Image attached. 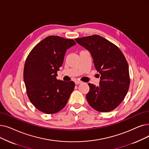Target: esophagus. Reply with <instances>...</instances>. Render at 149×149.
Here are the masks:
<instances>
[{
  "label": "esophagus",
  "instance_id": "1",
  "mask_svg": "<svg viewBox=\"0 0 149 149\" xmlns=\"http://www.w3.org/2000/svg\"><path fill=\"white\" fill-rule=\"evenodd\" d=\"M75 83L76 84V85H79V84L81 83V81H80V80H75Z\"/></svg>",
  "mask_w": 149,
  "mask_h": 149
}]
</instances>
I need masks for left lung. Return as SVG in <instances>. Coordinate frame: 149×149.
<instances>
[{
    "label": "left lung",
    "mask_w": 149,
    "mask_h": 149,
    "mask_svg": "<svg viewBox=\"0 0 149 149\" xmlns=\"http://www.w3.org/2000/svg\"><path fill=\"white\" fill-rule=\"evenodd\" d=\"M89 50L94 66L100 74L99 86L88 83L86 97L89 105L99 112H109L117 108L125 98L130 86L127 61L116 45L97 35L75 39Z\"/></svg>",
    "instance_id": "8db88e82"
}]
</instances>
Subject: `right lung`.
Returning <instances> with one entry per match:
<instances>
[{
	"mask_svg": "<svg viewBox=\"0 0 149 149\" xmlns=\"http://www.w3.org/2000/svg\"><path fill=\"white\" fill-rule=\"evenodd\" d=\"M73 40L58 36L44 38L33 47L25 63L24 80L30 101L46 114H54L65 107L75 87L74 81L57 80L68 49Z\"/></svg>",
	"mask_w": 149,
	"mask_h": 149,
	"instance_id": "1",
	"label": "right lung"
}]
</instances>
